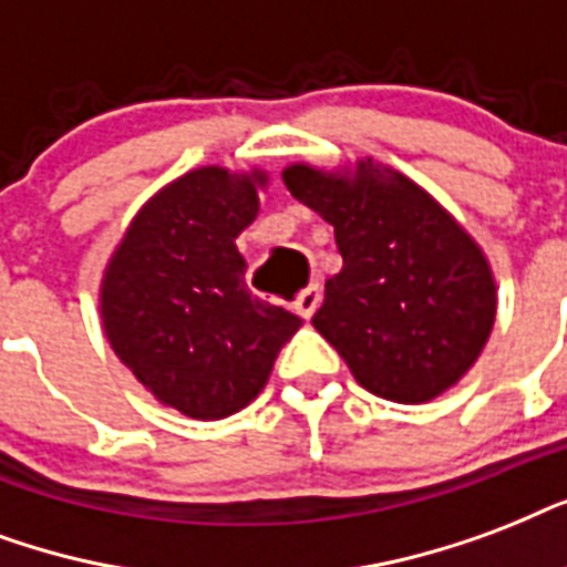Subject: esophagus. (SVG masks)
Masks as SVG:
<instances>
[{"instance_id": "obj_1", "label": "esophagus", "mask_w": 567, "mask_h": 567, "mask_svg": "<svg viewBox=\"0 0 567 567\" xmlns=\"http://www.w3.org/2000/svg\"><path fill=\"white\" fill-rule=\"evenodd\" d=\"M319 298H322V292H319V287L316 284H310L307 289H301L296 298H292V310H296L298 316H305V319H310V316L316 313V307H319Z\"/></svg>"}]
</instances>
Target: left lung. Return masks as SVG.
I'll return each instance as SVG.
<instances>
[{"label": "left lung", "mask_w": 567, "mask_h": 567, "mask_svg": "<svg viewBox=\"0 0 567 567\" xmlns=\"http://www.w3.org/2000/svg\"><path fill=\"white\" fill-rule=\"evenodd\" d=\"M284 183L333 224L343 269L324 280L313 328L358 384L405 405L452 388L497 313L476 243L423 188L375 162H358L352 177L292 165Z\"/></svg>", "instance_id": "8db88e82"}]
</instances>
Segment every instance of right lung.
<instances>
[{"instance_id": "add662e5", "label": "right lung", "mask_w": 567, "mask_h": 567, "mask_svg": "<svg viewBox=\"0 0 567 567\" xmlns=\"http://www.w3.org/2000/svg\"><path fill=\"white\" fill-rule=\"evenodd\" d=\"M262 174L197 168L144 204L103 278L105 337L165 405L195 420L243 411L271 375L296 313L251 296L236 236Z\"/></svg>"}]
</instances>
